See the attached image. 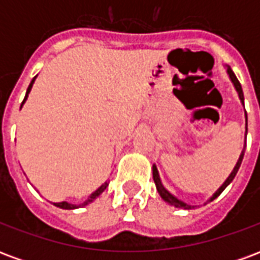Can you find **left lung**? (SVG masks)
<instances>
[{"label":"left lung","mask_w":260,"mask_h":260,"mask_svg":"<svg viewBox=\"0 0 260 260\" xmlns=\"http://www.w3.org/2000/svg\"><path fill=\"white\" fill-rule=\"evenodd\" d=\"M225 68H227V74H229L230 76V80L233 82V85H234L235 90H237V93H238V97H240L241 103H242V106H244V93H242V87H241V83L238 82V79H237V76H235V74L233 72V69L230 68L229 65H225ZM246 134H248V117H246V111H245V142H244V149L241 150V154L240 157H238V161H237V164L234 166V169H233V171H231V174L227 177V180L224 181L223 185L218 188L217 191L214 192L212 196H210V199L207 202H212L214 201L216 198H217L221 192L227 188V186L231 184V181L234 180V177L237 175V173H238V170H240V166L241 163H242V158H244V153H245V147H246ZM153 180H154V184H156V188H157V192L158 195L161 196V199H163L164 202H167L169 205H171V206L174 207H180V209H185V210H189V209H193L195 206H192V205H188V203H185V202H182L181 199H178L177 196H174L173 193L170 191H167L166 189V186L163 185V182H161V180H160V175H158V170L157 167H156V164H153Z\"/></svg>","instance_id":"left-lung-1"}]
</instances>
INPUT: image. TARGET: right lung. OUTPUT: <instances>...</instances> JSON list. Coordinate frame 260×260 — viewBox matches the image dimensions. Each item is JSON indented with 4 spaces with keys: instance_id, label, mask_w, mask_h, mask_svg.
<instances>
[{
    "instance_id": "obj_1",
    "label": "right lung",
    "mask_w": 260,
    "mask_h": 260,
    "mask_svg": "<svg viewBox=\"0 0 260 260\" xmlns=\"http://www.w3.org/2000/svg\"><path fill=\"white\" fill-rule=\"evenodd\" d=\"M36 78H37V76H35V78L31 79L30 85H29V87H27V90H26L25 99H23V102H22V104H20V108H22V106H23V104H25L26 100H27V96H29V93H30L31 87H33V83H35V80H36ZM107 186H108V181H106V182H104V184H102V185L99 186V188H97L96 191L93 192V193H90V196H89V198H87V199H86L85 202H82V203H79V205H74V203H69V202H65V201H64V202H58V203H54V206L59 207V209H65V210H72V209H79V207H83V206H86V205H89V203H91V202H93V201H94V199H96L97 196L102 195L103 192H104V189H106Z\"/></svg>"
}]
</instances>
